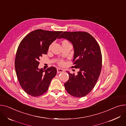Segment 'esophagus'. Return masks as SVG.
Masks as SVG:
<instances>
[{"instance_id": "esophagus-1", "label": "esophagus", "mask_w": 126, "mask_h": 126, "mask_svg": "<svg viewBox=\"0 0 126 126\" xmlns=\"http://www.w3.org/2000/svg\"><path fill=\"white\" fill-rule=\"evenodd\" d=\"M57 73H62V72H63L64 71L63 69H61V68H57Z\"/></svg>"}]
</instances>
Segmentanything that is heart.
Masks as SVG:
<instances>
[{
  "label": "heart",
  "instance_id": "b5f03b06",
  "mask_svg": "<svg viewBox=\"0 0 126 126\" xmlns=\"http://www.w3.org/2000/svg\"><path fill=\"white\" fill-rule=\"evenodd\" d=\"M66 43H68V42L67 41H63L62 42V44H66ZM63 63H64V62H63V61H59V64L60 65H63Z\"/></svg>",
  "mask_w": 126,
  "mask_h": 126
}]
</instances>
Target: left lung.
<instances>
[{"label": "left lung", "mask_w": 126, "mask_h": 126, "mask_svg": "<svg viewBox=\"0 0 126 126\" xmlns=\"http://www.w3.org/2000/svg\"><path fill=\"white\" fill-rule=\"evenodd\" d=\"M61 38L72 44L74 54L72 68L79 69L76 75L67 72L69 78L64 83L65 89L72 96L83 97L94 88L101 72L100 47L95 39L85 32H64L58 38Z\"/></svg>", "instance_id": "obj_1"}]
</instances>
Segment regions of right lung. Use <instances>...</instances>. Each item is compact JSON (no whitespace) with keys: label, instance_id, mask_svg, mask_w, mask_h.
I'll list each match as a JSON object with an SVG mask.
<instances>
[{"label":"right lung","instance_id":"add662e5","mask_svg":"<svg viewBox=\"0 0 126 126\" xmlns=\"http://www.w3.org/2000/svg\"><path fill=\"white\" fill-rule=\"evenodd\" d=\"M62 32L36 30L20 43L15 59L16 72L21 87L30 95L36 97L44 94L56 75L54 67L44 70L38 66L40 57L47 54L50 45Z\"/></svg>","mask_w":126,"mask_h":126}]
</instances>
